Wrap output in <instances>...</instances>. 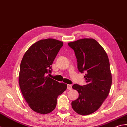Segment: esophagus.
Here are the masks:
<instances>
[{"instance_id":"34e87169","label":"esophagus","mask_w":127,"mask_h":127,"mask_svg":"<svg viewBox=\"0 0 127 127\" xmlns=\"http://www.w3.org/2000/svg\"><path fill=\"white\" fill-rule=\"evenodd\" d=\"M72 89V86L71 84H67V89L71 90Z\"/></svg>"}]
</instances>
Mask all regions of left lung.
Wrapping results in <instances>:
<instances>
[{"instance_id": "1", "label": "left lung", "mask_w": 127, "mask_h": 127, "mask_svg": "<svg viewBox=\"0 0 127 127\" xmlns=\"http://www.w3.org/2000/svg\"><path fill=\"white\" fill-rule=\"evenodd\" d=\"M74 51L77 68L85 73L86 84L73 85L79 97L72 102L75 112L88 115L95 112L106 99L112 84L110 62L104 49L96 40L84 38L68 43Z\"/></svg>"}]
</instances>
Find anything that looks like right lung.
I'll return each mask as SVG.
<instances>
[{
	"instance_id": "right-lung-1",
	"label": "right lung",
	"mask_w": 127,
	"mask_h": 127,
	"mask_svg": "<svg viewBox=\"0 0 127 127\" xmlns=\"http://www.w3.org/2000/svg\"><path fill=\"white\" fill-rule=\"evenodd\" d=\"M63 44L54 39L40 40L30 46L21 62L20 89L28 106L37 113L52 112L59 95L67 89L66 84L46 76L51 73V66Z\"/></svg>"
}]
</instances>
